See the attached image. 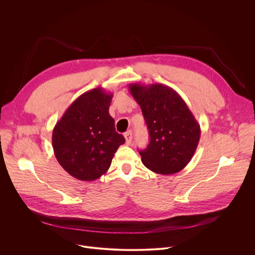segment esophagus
<instances>
[{
	"instance_id": "34e87169",
	"label": "esophagus",
	"mask_w": 255,
	"mask_h": 255,
	"mask_svg": "<svg viewBox=\"0 0 255 255\" xmlns=\"http://www.w3.org/2000/svg\"><path fill=\"white\" fill-rule=\"evenodd\" d=\"M125 139H126V144H131V142H132V139H133V133H132V131H127L126 133H125Z\"/></svg>"
}]
</instances>
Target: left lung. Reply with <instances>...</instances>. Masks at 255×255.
<instances>
[{
	"label": "left lung",
	"mask_w": 255,
	"mask_h": 255,
	"mask_svg": "<svg viewBox=\"0 0 255 255\" xmlns=\"http://www.w3.org/2000/svg\"><path fill=\"white\" fill-rule=\"evenodd\" d=\"M129 91L149 130L148 146L139 151L143 164L159 174H172L185 168L201 136L200 125L186 102L162 84H131Z\"/></svg>",
	"instance_id": "left-lung-1"
}]
</instances>
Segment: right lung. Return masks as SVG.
I'll use <instances>...</instances> for the list:
<instances>
[{
	"label": "right lung",
	"instance_id": "right-lung-1",
	"mask_svg": "<svg viewBox=\"0 0 255 255\" xmlns=\"http://www.w3.org/2000/svg\"><path fill=\"white\" fill-rule=\"evenodd\" d=\"M113 94L102 88L81 95L67 108L52 132L54 155L71 176L91 181L111 165L115 152L125 143L109 114Z\"/></svg>",
	"mask_w": 255,
	"mask_h": 255
}]
</instances>
